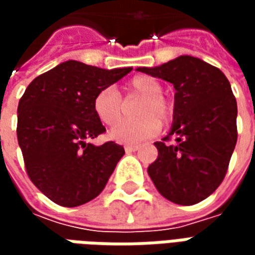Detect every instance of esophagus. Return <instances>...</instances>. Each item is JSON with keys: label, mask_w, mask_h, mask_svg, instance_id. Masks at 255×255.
Instances as JSON below:
<instances>
[{"label": "esophagus", "mask_w": 255, "mask_h": 255, "mask_svg": "<svg viewBox=\"0 0 255 255\" xmlns=\"http://www.w3.org/2000/svg\"><path fill=\"white\" fill-rule=\"evenodd\" d=\"M139 147H140L139 144H129V146H126L124 149H126V151H128V153H132V151H136Z\"/></svg>", "instance_id": "esophagus-1"}]
</instances>
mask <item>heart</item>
I'll use <instances>...</instances> for the list:
<instances>
[{
	"mask_svg": "<svg viewBox=\"0 0 255 255\" xmlns=\"http://www.w3.org/2000/svg\"><path fill=\"white\" fill-rule=\"evenodd\" d=\"M126 95L140 97L136 116L140 119L124 122L112 129V140L122 144H136L144 139L151 138L160 132L161 123H166L172 117V105L162 94V86L157 79L139 75L126 84ZM93 111L97 119L108 127H113L122 122L124 116V104L115 87L100 90L93 101Z\"/></svg>",
	"mask_w": 255,
	"mask_h": 255,
	"instance_id": "b5f03b06",
	"label": "heart"
}]
</instances>
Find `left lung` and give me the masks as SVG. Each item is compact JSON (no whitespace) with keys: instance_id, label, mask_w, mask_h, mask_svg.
Listing matches in <instances>:
<instances>
[{"instance_id":"obj_1","label":"left lung","mask_w":255,"mask_h":255,"mask_svg":"<svg viewBox=\"0 0 255 255\" xmlns=\"http://www.w3.org/2000/svg\"><path fill=\"white\" fill-rule=\"evenodd\" d=\"M136 71L173 84V123L155 142L157 160L147 173L162 197L177 205H194L216 191L235 149L238 106L228 79L201 58L179 56L158 67Z\"/></svg>"}]
</instances>
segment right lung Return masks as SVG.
<instances>
[{
	"instance_id": "add662e5",
	"label": "right lung",
	"mask_w": 255,
	"mask_h": 255,
	"mask_svg": "<svg viewBox=\"0 0 255 255\" xmlns=\"http://www.w3.org/2000/svg\"><path fill=\"white\" fill-rule=\"evenodd\" d=\"M132 68H104L68 60L35 78L17 106V140L31 182L49 199L73 208L105 188L124 147L90 139L105 132L93 111L100 90Z\"/></svg>"
}]
</instances>
